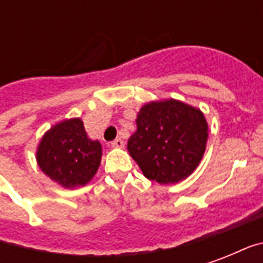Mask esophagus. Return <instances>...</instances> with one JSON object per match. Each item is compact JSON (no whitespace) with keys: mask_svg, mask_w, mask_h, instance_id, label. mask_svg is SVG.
Listing matches in <instances>:
<instances>
[{"mask_svg":"<svg viewBox=\"0 0 263 263\" xmlns=\"http://www.w3.org/2000/svg\"><path fill=\"white\" fill-rule=\"evenodd\" d=\"M111 146L112 148H124V141L121 138H118V139H115V141L111 142Z\"/></svg>","mask_w":263,"mask_h":263,"instance_id":"obj_1","label":"esophagus"}]
</instances>
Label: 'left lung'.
Listing matches in <instances>:
<instances>
[{"instance_id": "obj_1", "label": "left lung", "mask_w": 263, "mask_h": 263, "mask_svg": "<svg viewBox=\"0 0 263 263\" xmlns=\"http://www.w3.org/2000/svg\"><path fill=\"white\" fill-rule=\"evenodd\" d=\"M207 137L203 112L171 98L143 105L126 148L145 177L171 184L193 173L203 158Z\"/></svg>"}]
</instances>
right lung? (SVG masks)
Wrapping results in <instances>:
<instances>
[{
  "mask_svg": "<svg viewBox=\"0 0 263 263\" xmlns=\"http://www.w3.org/2000/svg\"><path fill=\"white\" fill-rule=\"evenodd\" d=\"M101 155V143L87 137L80 118H71L56 124L43 135L36 160L46 176L63 187L74 189L91 180Z\"/></svg>",
  "mask_w": 263,
  "mask_h": 263,
  "instance_id": "right-lung-1",
  "label": "right lung"
}]
</instances>
